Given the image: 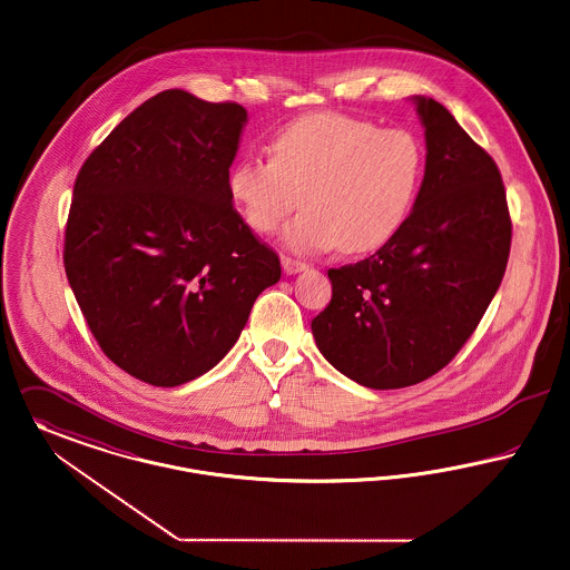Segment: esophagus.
I'll use <instances>...</instances> for the list:
<instances>
[{
  "mask_svg": "<svg viewBox=\"0 0 570 570\" xmlns=\"http://www.w3.org/2000/svg\"><path fill=\"white\" fill-rule=\"evenodd\" d=\"M281 264H283L285 274H298V272L306 271V264H304V262L292 259V257H281Z\"/></svg>",
  "mask_w": 570,
  "mask_h": 570,
  "instance_id": "1",
  "label": "esophagus"
}]
</instances>
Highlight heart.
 Wrapping results in <instances>:
<instances>
[{
  "instance_id": "b5f03b06",
  "label": "heart",
  "mask_w": 570,
  "mask_h": 570,
  "mask_svg": "<svg viewBox=\"0 0 570 570\" xmlns=\"http://www.w3.org/2000/svg\"><path fill=\"white\" fill-rule=\"evenodd\" d=\"M424 150L405 128H380L343 114H313L274 135L271 158L248 156L229 171L246 225L274 234L298 208L283 242L298 253L338 246L371 253L392 240L419 197Z\"/></svg>"
}]
</instances>
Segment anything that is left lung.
I'll use <instances>...</instances> for the list:
<instances>
[{"label": "left lung", "mask_w": 570, "mask_h": 570, "mask_svg": "<svg viewBox=\"0 0 570 570\" xmlns=\"http://www.w3.org/2000/svg\"><path fill=\"white\" fill-rule=\"evenodd\" d=\"M426 163L401 232L375 255L328 271L332 299L311 322L330 364L373 390L444 368L479 326L509 262L498 165L433 98L412 96Z\"/></svg>", "instance_id": "obj_1"}]
</instances>
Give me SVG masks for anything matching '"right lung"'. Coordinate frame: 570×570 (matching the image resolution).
Wrapping results in <instances>:
<instances>
[{"instance_id":"add662e5","label":"right lung","mask_w":570,"mask_h":570,"mask_svg":"<svg viewBox=\"0 0 570 570\" xmlns=\"http://www.w3.org/2000/svg\"><path fill=\"white\" fill-rule=\"evenodd\" d=\"M246 109L165 90L83 163L66 223L63 268L107 358L160 389L216 366L276 253L234 210L229 167Z\"/></svg>"}]
</instances>
